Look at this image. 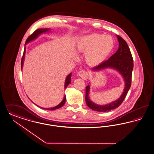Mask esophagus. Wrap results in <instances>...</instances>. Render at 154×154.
Masks as SVG:
<instances>
[{"mask_svg": "<svg viewBox=\"0 0 154 154\" xmlns=\"http://www.w3.org/2000/svg\"><path fill=\"white\" fill-rule=\"evenodd\" d=\"M79 75L80 77H81L82 79L84 80H86L88 79V73L87 71L85 70H81L79 71Z\"/></svg>", "mask_w": 154, "mask_h": 154, "instance_id": "esophagus-1", "label": "esophagus"}]
</instances>
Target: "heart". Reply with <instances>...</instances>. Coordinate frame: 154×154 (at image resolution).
<instances>
[{
	"instance_id": "obj_1",
	"label": "heart",
	"mask_w": 154,
	"mask_h": 154,
	"mask_svg": "<svg viewBox=\"0 0 154 154\" xmlns=\"http://www.w3.org/2000/svg\"><path fill=\"white\" fill-rule=\"evenodd\" d=\"M114 41L109 35L93 33L81 37L77 44L79 53H85V61L91 65L103 63L114 48Z\"/></svg>"
}]
</instances>
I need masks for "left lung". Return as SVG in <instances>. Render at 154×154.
I'll return each mask as SVG.
<instances>
[{"label":"left lung","mask_w":154,"mask_h":154,"mask_svg":"<svg viewBox=\"0 0 154 154\" xmlns=\"http://www.w3.org/2000/svg\"><path fill=\"white\" fill-rule=\"evenodd\" d=\"M119 42V48L117 52L109 58L108 60L93 68V70H100L105 68H113L121 74L125 82L124 91L116 101L105 105H98L90 101L89 97L90 85L86 87L85 101L87 106L91 109L99 112H109L120 106L125 100L131 84V77L134 64L132 54L126 41L119 35H117Z\"/></svg>","instance_id":"obj_1"}]
</instances>
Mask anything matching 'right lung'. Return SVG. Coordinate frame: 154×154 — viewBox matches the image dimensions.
<instances>
[{
  "label": "right lung",
  "instance_id": "right-lung-1",
  "mask_svg": "<svg viewBox=\"0 0 154 154\" xmlns=\"http://www.w3.org/2000/svg\"><path fill=\"white\" fill-rule=\"evenodd\" d=\"M50 30V29L49 28H45V29H38L37 30H36L35 32L32 33V35H31L29 37L27 38V40L25 43V45H26L28 42H31L32 40H33L34 39H35L36 38L38 37V36L39 35H40L41 33H42L44 32H48ZM25 53H26V48H24V53H23V57L21 58V68H23V61H24V56H25ZM71 75H72V73H70V74L66 77V80H65V88H66L69 84L71 82ZM65 101H66V96H64V99L63 101L58 105L57 106L53 107H51V108H43V107H39L40 108H42V109L44 110H54L56 109H57L58 108H60L61 107L64 105V104L65 103Z\"/></svg>",
  "mask_w": 154,
  "mask_h": 154
}]
</instances>
